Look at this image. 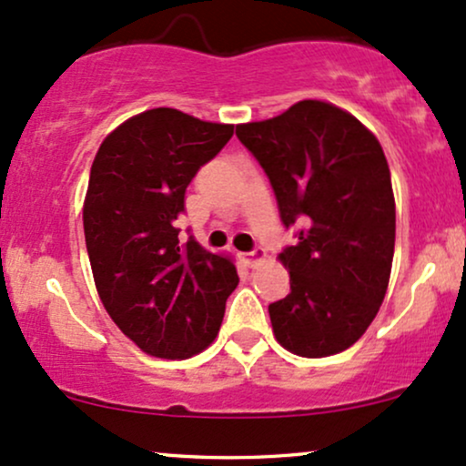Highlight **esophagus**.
<instances>
[{
    "label": "esophagus",
    "instance_id": "obj_1",
    "mask_svg": "<svg viewBox=\"0 0 466 466\" xmlns=\"http://www.w3.org/2000/svg\"><path fill=\"white\" fill-rule=\"evenodd\" d=\"M240 256H243V263L248 267H256L265 260L263 249H251V251H245V254H240Z\"/></svg>",
    "mask_w": 466,
    "mask_h": 466
}]
</instances>
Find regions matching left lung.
<instances>
[{
  "label": "left lung",
  "instance_id": "left-lung-1",
  "mask_svg": "<svg viewBox=\"0 0 466 466\" xmlns=\"http://www.w3.org/2000/svg\"><path fill=\"white\" fill-rule=\"evenodd\" d=\"M237 136L269 177L285 228L298 226L280 254L291 293L269 304L276 339L311 360L346 350L379 313L392 269L397 212L381 144L322 100Z\"/></svg>",
  "mask_w": 466,
  "mask_h": 466
}]
</instances>
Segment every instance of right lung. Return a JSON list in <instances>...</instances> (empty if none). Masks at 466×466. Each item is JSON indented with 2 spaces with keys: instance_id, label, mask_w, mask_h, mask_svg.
Instances as JSON below:
<instances>
[{
  "instance_id": "1",
  "label": "right lung",
  "mask_w": 466,
  "mask_h": 466,
  "mask_svg": "<svg viewBox=\"0 0 466 466\" xmlns=\"http://www.w3.org/2000/svg\"><path fill=\"white\" fill-rule=\"evenodd\" d=\"M232 125L148 109L111 131L96 153L83 206L85 243L106 313L144 352L188 360L215 341L237 267L179 243L186 188L232 137Z\"/></svg>"
}]
</instances>
